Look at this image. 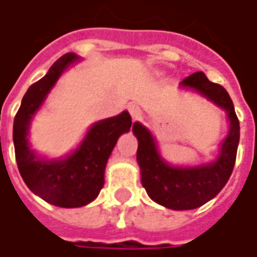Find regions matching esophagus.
Listing matches in <instances>:
<instances>
[{
	"label": "esophagus",
	"mask_w": 257,
	"mask_h": 257,
	"mask_svg": "<svg viewBox=\"0 0 257 257\" xmlns=\"http://www.w3.org/2000/svg\"><path fill=\"white\" fill-rule=\"evenodd\" d=\"M127 108H128V113L132 115V118L133 120H137L139 117H140V114H142V108H140V105L136 103H130L127 105Z\"/></svg>",
	"instance_id": "esophagus-1"
}]
</instances>
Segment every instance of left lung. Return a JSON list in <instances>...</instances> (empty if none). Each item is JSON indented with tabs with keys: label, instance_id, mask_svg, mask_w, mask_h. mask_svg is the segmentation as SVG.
<instances>
[{
	"label": "left lung",
	"instance_id": "obj_1",
	"mask_svg": "<svg viewBox=\"0 0 257 257\" xmlns=\"http://www.w3.org/2000/svg\"><path fill=\"white\" fill-rule=\"evenodd\" d=\"M180 85L196 90L227 113L230 130L216 162L197 167H174L162 159L154 137L143 124L134 123L133 133L139 140L137 163L142 170V184L150 199L167 209L192 210L212 200L229 180L236 162L240 125L229 93L220 84L209 81L204 73H193Z\"/></svg>",
	"mask_w": 257,
	"mask_h": 257
}]
</instances>
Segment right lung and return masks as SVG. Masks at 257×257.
I'll use <instances>...</instances> for the list:
<instances>
[{
	"instance_id": "1",
	"label": "right lung",
	"mask_w": 257,
	"mask_h": 257,
	"mask_svg": "<svg viewBox=\"0 0 257 257\" xmlns=\"http://www.w3.org/2000/svg\"><path fill=\"white\" fill-rule=\"evenodd\" d=\"M78 60L73 53L60 57L48 73L31 85L15 114L13 140L15 160L27 187L43 200L58 207H81L98 196L104 186L105 164L118 137L132 127L128 111L91 125L84 140L70 156L58 160L40 159L30 149L31 118L44 103L60 75Z\"/></svg>"
}]
</instances>
